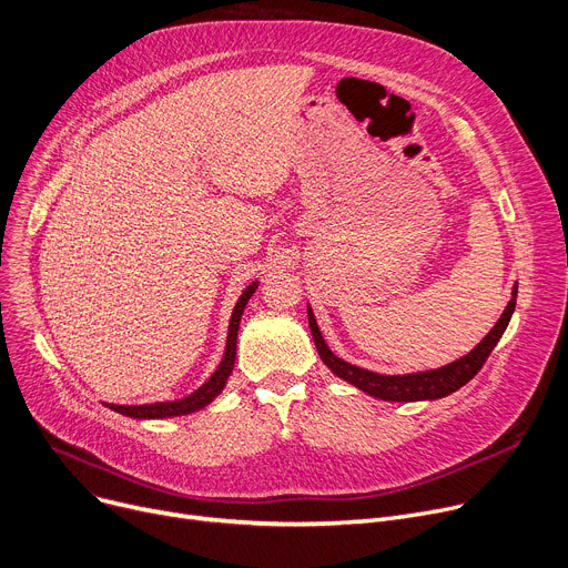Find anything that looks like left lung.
<instances>
[{"instance_id": "obj_1", "label": "left lung", "mask_w": 568, "mask_h": 568, "mask_svg": "<svg viewBox=\"0 0 568 568\" xmlns=\"http://www.w3.org/2000/svg\"><path fill=\"white\" fill-rule=\"evenodd\" d=\"M516 293H518V286L514 284L511 300L507 302L503 316L491 327V332L483 341H479L468 355H464L462 359H457L453 364H446L442 368L423 371V373H409V375H379V373L359 368V366H355L351 362H343L341 357H336L327 347V343H325V338H323V334L318 329V323L314 318V312H312L310 304H307V314H310V329H312L316 351H318L323 364L334 375L345 379L347 384L357 386L359 390H364V394H368L373 398L388 400V403L439 400V398H446V396L455 394L457 388H462L466 382H470L477 375V371L485 366L487 357L491 355L496 343L500 341L503 332L509 325V318H511L514 307H516Z\"/></svg>"}]
</instances>
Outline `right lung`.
Masks as SVG:
<instances>
[{
	"mask_svg": "<svg viewBox=\"0 0 568 568\" xmlns=\"http://www.w3.org/2000/svg\"><path fill=\"white\" fill-rule=\"evenodd\" d=\"M258 282H252L239 297L236 307L232 312L230 318V332H227V345H225V355L223 362L217 364V368L213 371V375L200 386L195 388L191 396L180 398V400H170V403H152V405H106L109 409L129 416V418H170V416H184V414H193L202 407H206L227 384V377L234 371V359H236V336H239V325H241V316L247 300L252 297V293L256 291Z\"/></svg>",
	"mask_w": 568,
	"mask_h": 568,
	"instance_id": "obj_1",
	"label": "right lung"
}]
</instances>
